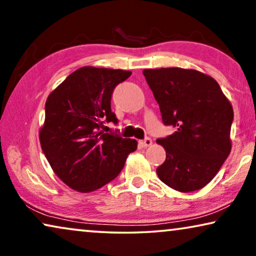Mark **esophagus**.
I'll return each mask as SVG.
<instances>
[{
  "label": "esophagus",
  "mask_w": 256,
  "mask_h": 256,
  "mask_svg": "<svg viewBox=\"0 0 256 256\" xmlns=\"http://www.w3.org/2000/svg\"><path fill=\"white\" fill-rule=\"evenodd\" d=\"M140 145H142V147H150V145H152V139L145 138L144 140H142V142H140Z\"/></svg>",
  "instance_id": "34e87169"
}]
</instances>
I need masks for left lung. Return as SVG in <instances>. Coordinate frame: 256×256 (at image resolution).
Instances as JSON below:
<instances>
[{
  "label": "left lung",
  "instance_id": "obj_1",
  "mask_svg": "<svg viewBox=\"0 0 256 256\" xmlns=\"http://www.w3.org/2000/svg\"><path fill=\"white\" fill-rule=\"evenodd\" d=\"M166 125L172 134L156 142L166 150L156 174L181 192L211 182L232 148L233 108L218 82L202 72L184 68L144 70Z\"/></svg>",
  "mask_w": 256,
  "mask_h": 256
}]
</instances>
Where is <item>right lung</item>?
<instances>
[{
	"label": "right lung",
	"instance_id": "add662e5",
	"mask_svg": "<svg viewBox=\"0 0 256 256\" xmlns=\"http://www.w3.org/2000/svg\"><path fill=\"white\" fill-rule=\"evenodd\" d=\"M130 75V70L81 67L46 100L42 150L56 175L75 192H92L112 181L136 150V140L103 131L106 122L117 124L111 95Z\"/></svg>",
	"mask_w": 256,
	"mask_h": 256
}]
</instances>
